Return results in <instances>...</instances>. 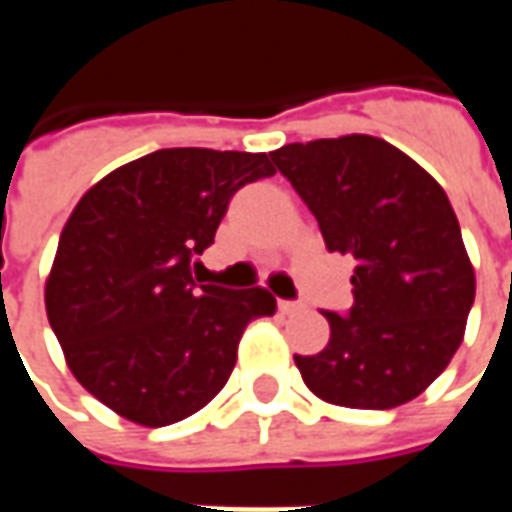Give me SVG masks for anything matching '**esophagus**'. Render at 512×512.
<instances>
[{"label": "esophagus", "instance_id": "obj_1", "mask_svg": "<svg viewBox=\"0 0 512 512\" xmlns=\"http://www.w3.org/2000/svg\"><path fill=\"white\" fill-rule=\"evenodd\" d=\"M301 310H304L301 301H279V312H282V315H296V312Z\"/></svg>", "mask_w": 512, "mask_h": 512}]
</instances>
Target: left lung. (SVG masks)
<instances>
[{"instance_id": "8db88e82", "label": "left lung", "mask_w": 512, "mask_h": 512, "mask_svg": "<svg viewBox=\"0 0 512 512\" xmlns=\"http://www.w3.org/2000/svg\"><path fill=\"white\" fill-rule=\"evenodd\" d=\"M318 219L329 252L354 257V307L323 312L329 345L293 356L315 395L395 408L450 365L474 304V268L447 194L378 136L293 142L268 153Z\"/></svg>"}]
</instances>
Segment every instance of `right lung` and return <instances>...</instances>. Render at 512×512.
<instances>
[{
  "instance_id": "1",
  "label": "right lung",
  "mask_w": 512,
  "mask_h": 512,
  "mask_svg": "<svg viewBox=\"0 0 512 512\" xmlns=\"http://www.w3.org/2000/svg\"><path fill=\"white\" fill-rule=\"evenodd\" d=\"M266 153L167 147L109 172L73 208L46 312L76 381L145 428L208 406L246 323L277 312L263 288L197 285L233 194L271 178Z\"/></svg>"
}]
</instances>
